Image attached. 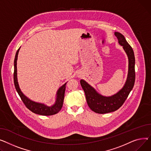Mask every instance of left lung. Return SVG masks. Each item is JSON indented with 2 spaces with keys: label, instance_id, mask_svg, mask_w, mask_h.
<instances>
[{
  "label": "left lung",
  "instance_id": "left-lung-1",
  "mask_svg": "<svg viewBox=\"0 0 151 151\" xmlns=\"http://www.w3.org/2000/svg\"><path fill=\"white\" fill-rule=\"evenodd\" d=\"M114 35L118 40L119 44L126 52L129 60L127 77L122 89L111 96H104L97 92L93 87L84 80H81V84L84 90L88 106L92 111L99 114L114 111L119 109L134 88L135 81V59L134 50L127 42L124 35L119 32H114Z\"/></svg>",
  "mask_w": 151,
  "mask_h": 151
}]
</instances>
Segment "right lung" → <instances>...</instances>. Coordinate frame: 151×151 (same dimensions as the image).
Segmentation results:
<instances>
[{"label":"right lung","mask_w":151,"mask_h":151,"mask_svg":"<svg viewBox=\"0 0 151 151\" xmlns=\"http://www.w3.org/2000/svg\"><path fill=\"white\" fill-rule=\"evenodd\" d=\"M21 47L17 50L16 54L14 58V83L16 88V90L19 95L21 100L26 106V107L31 111L34 113L38 114L40 115H44V116H50V115H53L57 114L58 113L62 108L63 106V101H64V97H65V93L66 89V85L65 83L64 85H62L57 92V97H56V101L54 105L52 106H47L45 104L34 102L30 99H29L27 97L25 96L22 92L21 91L18 82H17V57H18V53Z\"/></svg>","instance_id":"add662e5"}]
</instances>
